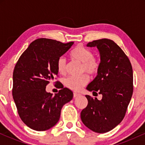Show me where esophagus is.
I'll return each mask as SVG.
<instances>
[{
  "label": "esophagus",
  "instance_id": "obj_1",
  "mask_svg": "<svg viewBox=\"0 0 145 145\" xmlns=\"http://www.w3.org/2000/svg\"><path fill=\"white\" fill-rule=\"evenodd\" d=\"M79 95H80L79 93H74V98L78 97Z\"/></svg>",
  "mask_w": 145,
  "mask_h": 145
}]
</instances>
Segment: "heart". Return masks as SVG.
Here are the masks:
<instances>
[{
    "instance_id": "heart-1",
    "label": "heart",
    "mask_w": 145,
    "mask_h": 145,
    "mask_svg": "<svg viewBox=\"0 0 145 145\" xmlns=\"http://www.w3.org/2000/svg\"><path fill=\"white\" fill-rule=\"evenodd\" d=\"M70 56L78 62L82 64V72L88 73L91 76L95 75L99 68V62L97 58L94 57L92 51L84 46H79L71 52ZM57 70L59 74H65L67 71V61L65 58L61 56L56 63ZM89 82V76L84 74L80 77L69 76L64 80L65 85L74 91H79L83 86Z\"/></svg>"
}]
</instances>
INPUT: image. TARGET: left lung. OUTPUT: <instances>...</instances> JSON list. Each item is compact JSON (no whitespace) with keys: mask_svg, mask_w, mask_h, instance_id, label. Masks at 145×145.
<instances>
[{"mask_svg":"<svg viewBox=\"0 0 145 145\" xmlns=\"http://www.w3.org/2000/svg\"><path fill=\"white\" fill-rule=\"evenodd\" d=\"M87 46L97 47L100 63L97 76L86 89L102 95V99L86 95L88 105L80 113L81 120L91 130L106 133L117 126L125 115L133 93L132 67L124 52L112 40L98 39Z\"/></svg>","mask_w":145,"mask_h":145,"instance_id":"8db88e82","label":"left lung"}]
</instances>
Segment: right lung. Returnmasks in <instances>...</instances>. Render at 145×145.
I'll return each instance as SVG.
<instances>
[{"label":"right lung","instance_id":"right-lung-1","mask_svg":"<svg viewBox=\"0 0 145 145\" xmlns=\"http://www.w3.org/2000/svg\"><path fill=\"white\" fill-rule=\"evenodd\" d=\"M74 42L63 44L50 39L33 41L18 59L13 73L12 95L22 121L36 131H45L57 123L61 108L73 98V92L64 88L54 95L46 87L58 76L56 63Z\"/></svg>","mask_w":145,"mask_h":145}]
</instances>
